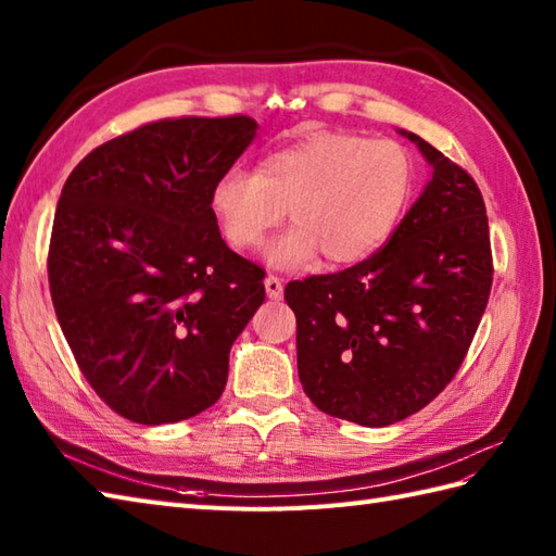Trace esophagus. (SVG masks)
<instances>
[{"label": "esophagus", "instance_id": "1", "mask_svg": "<svg viewBox=\"0 0 556 556\" xmlns=\"http://www.w3.org/2000/svg\"><path fill=\"white\" fill-rule=\"evenodd\" d=\"M265 291H267V296H269L271 301H279L281 296H285V285H281L279 277L267 275V277H265Z\"/></svg>", "mask_w": 556, "mask_h": 556}]
</instances>
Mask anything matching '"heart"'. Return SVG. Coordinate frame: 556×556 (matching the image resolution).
<instances>
[{"label": "heart", "mask_w": 556, "mask_h": 556, "mask_svg": "<svg viewBox=\"0 0 556 556\" xmlns=\"http://www.w3.org/2000/svg\"><path fill=\"white\" fill-rule=\"evenodd\" d=\"M416 160L396 140L317 131L260 160L255 174L231 167L210 191V207L233 248L248 251L285 219L269 243L277 267H301L323 253L351 265L387 243L416 188Z\"/></svg>", "instance_id": "1"}]
</instances>
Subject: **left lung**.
<instances>
[{"label": "left lung", "mask_w": 556, "mask_h": 556, "mask_svg": "<svg viewBox=\"0 0 556 556\" xmlns=\"http://www.w3.org/2000/svg\"><path fill=\"white\" fill-rule=\"evenodd\" d=\"M432 179L384 248L334 275L289 281L303 392L327 416L384 428L454 380L492 289L485 203L428 140Z\"/></svg>", "instance_id": "obj_1"}]
</instances>
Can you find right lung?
<instances>
[{
	"label": "right lung",
	"mask_w": 556,
	"mask_h": 556,
	"mask_svg": "<svg viewBox=\"0 0 556 556\" xmlns=\"http://www.w3.org/2000/svg\"><path fill=\"white\" fill-rule=\"evenodd\" d=\"M257 124L162 119L78 162L59 195L47 275L83 377L140 425L222 396L231 344L265 301L263 267L224 243L210 191Z\"/></svg>",
	"instance_id": "obj_1"
}]
</instances>
